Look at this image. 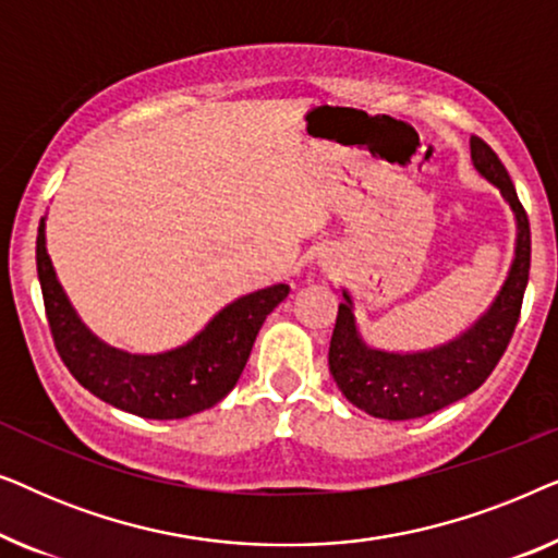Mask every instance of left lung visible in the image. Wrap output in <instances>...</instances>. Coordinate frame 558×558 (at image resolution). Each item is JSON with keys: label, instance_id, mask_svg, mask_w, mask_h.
Segmentation results:
<instances>
[{"label": "left lung", "instance_id": "left-lung-1", "mask_svg": "<svg viewBox=\"0 0 558 558\" xmlns=\"http://www.w3.org/2000/svg\"><path fill=\"white\" fill-rule=\"evenodd\" d=\"M475 170L500 190L515 218V256L498 296L475 325L445 345L416 353H388L371 348L357 330L353 296L342 289V302L330 340V373L342 396L365 414L388 422H407L449 407L477 391L506 353L521 317L531 269V228L513 180L498 155L480 140H470Z\"/></svg>", "mask_w": 558, "mask_h": 558}]
</instances>
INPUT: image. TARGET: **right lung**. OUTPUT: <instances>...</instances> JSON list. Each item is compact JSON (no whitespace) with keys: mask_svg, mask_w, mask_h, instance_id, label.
Here are the masks:
<instances>
[{"mask_svg":"<svg viewBox=\"0 0 558 558\" xmlns=\"http://www.w3.org/2000/svg\"><path fill=\"white\" fill-rule=\"evenodd\" d=\"M37 279L58 355L73 378L101 401L144 418H185L226 399L266 315L289 294L287 284H274L239 296L185 345L140 355L98 340L75 315L45 248V218L37 228Z\"/></svg>","mask_w":558,"mask_h":558,"instance_id":"add662e5","label":"right lung"}]
</instances>
